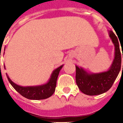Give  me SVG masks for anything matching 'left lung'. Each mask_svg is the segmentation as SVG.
Masks as SVG:
<instances>
[{"mask_svg":"<svg viewBox=\"0 0 123 123\" xmlns=\"http://www.w3.org/2000/svg\"><path fill=\"white\" fill-rule=\"evenodd\" d=\"M109 36L115 47V59L108 71L99 74H90L82 68L76 67V82L80 90L88 95H99L106 92L112 87L115 80L119 74L121 67V57L118 38L112 31H109ZM123 45V44H122ZM121 45V49L123 47ZM123 50V49H122Z\"/></svg>","mask_w":123,"mask_h":123,"instance_id":"left-lung-1","label":"left lung"}]
</instances>
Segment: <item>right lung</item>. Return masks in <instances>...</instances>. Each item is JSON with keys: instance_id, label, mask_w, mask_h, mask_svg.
Returning a JSON list of instances; mask_svg holds the SVG:
<instances>
[{"instance_id": "right-lung-1", "label": "right lung", "mask_w": 123, "mask_h": 123, "mask_svg": "<svg viewBox=\"0 0 123 123\" xmlns=\"http://www.w3.org/2000/svg\"><path fill=\"white\" fill-rule=\"evenodd\" d=\"M62 67V66H61L54 70L51 75V79L49 80L48 83H47L45 85L39 86H33V87L20 86L13 82L7 75L6 76L12 87L24 98H28L30 99H35V100L44 99L51 97L55 92L56 86L57 78Z\"/></svg>"}]
</instances>
